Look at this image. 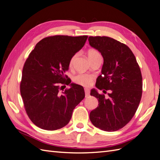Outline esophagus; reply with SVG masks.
<instances>
[{"mask_svg":"<svg viewBox=\"0 0 160 160\" xmlns=\"http://www.w3.org/2000/svg\"><path fill=\"white\" fill-rule=\"evenodd\" d=\"M85 97H88L89 96V89L88 88H85Z\"/></svg>","mask_w":160,"mask_h":160,"instance_id":"34e87169","label":"esophagus"}]
</instances>
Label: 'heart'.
Here are the masks:
<instances>
[{
  "instance_id": "obj_1",
  "label": "heart",
  "mask_w": 160,
  "mask_h": 160,
  "mask_svg": "<svg viewBox=\"0 0 160 160\" xmlns=\"http://www.w3.org/2000/svg\"><path fill=\"white\" fill-rule=\"evenodd\" d=\"M100 55L99 52L98 51L95 49H89L88 52V56L89 60H91L92 58L95 57L96 56ZM77 56V54H75L73 55L72 57L71 58L69 62V66L70 67H72L74 64V62H75L76 58ZM93 79V76L92 75H89V74H78V75H75L73 77V81L77 84H79L81 85H83V86H89L91 83V81Z\"/></svg>"
}]
</instances>
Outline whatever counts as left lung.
<instances>
[{
	"mask_svg": "<svg viewBox=\"0 0 160 160\" xmlns=\"http://www.w3.org/2000/svg\"><path fill=\"white\" fill-rule=\"evenodd\" d=\"M89 43L103 57L96 88L108 93V98L92 89L90 95L98 106L90 112L95 127L107 132L117 131L130 122L137 110L142 96V75L131 49L125 44L108 37H89Z\"/></svg>",
	"mask_w": 160,
	"mask_h": 160,
	"instance_id": "obj_1",
	"label": "left lung"
}]
</instances>
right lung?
Here are the masks:
<instances>
[{
  "label": "right lung",
  "mask_w": 160,
  "mask_h": 160,
  "mask_svg": "<svg viewBox=\"0 0 160 160\" xmlns=\"http://www.w3.org/2000/svg\"><path fill=\"white\" fill-rule=\"evenodd\" d=\"M88 36L64 35L42 38L23 68L20 93L26 113L37 127L56 130L67 125L72 111L85 97L84 89L65 75L73 55L84 46ZM71 88L62 94L60 85Z\"/></svg>",
  "instance_id": "obj_1"
}]
</instances>
